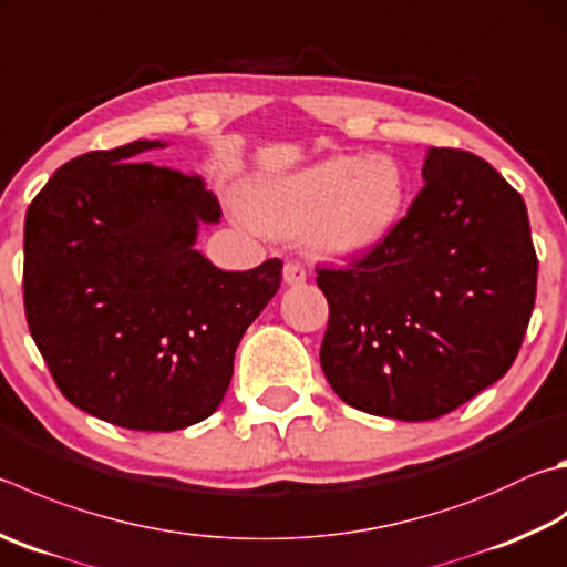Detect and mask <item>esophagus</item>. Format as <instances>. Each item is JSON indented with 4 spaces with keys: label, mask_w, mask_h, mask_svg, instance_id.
<instances>
[{
    "label": "esophagus",
    "mask_w": 567,
    "mask_h": 567,
    "mask_svg": "<svg viewBox=\"0 0 567 567\" xmlns=\"http://www.w3.org/2000/svg\"><path fill=\"white\" fill-rule=\"evenodd\" d=\"M282 277H285L287 285H302L307 277H310V272H307V267L300 265V262H285Z\"/></svg>",
    "instance_id": "esophagus-1"
}]
</instances>
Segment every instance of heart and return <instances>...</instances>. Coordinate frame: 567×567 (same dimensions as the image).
I'll use <instances>...</instances> for the list:
<instances>
[{
    "label": "heart",
    "instance_id": "obj_1",
    "mask_svg": "<svg viewBox=\"0 0 567 567\" xmlns=\"http://www.w3.org/2000/svg\"><path fill=\"white\" fill-rule=\"evenodd\" d=\"M404 198L406 178L396 158L337 156L255 183L245 220L275 238L302 235L319 255L349 257L386 240Z\"/></svg>",
    "mask_w": 567,
    "mask_h": 567
}]
</instances>
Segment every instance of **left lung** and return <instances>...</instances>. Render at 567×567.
I'll use <instances>...</instances> for the list:
<instances>
[{
    "mask_svg": "<svg viewBox=\"0 0 567 567\" xmlns=\"http://www.w3.org/2000/svg\"><path fill=\"white\" fill-rule=\"evenodd\" d=\"M424 188L382 245L317 270L319 349L349 406L429 421L508 372L535 305L538 257L520 193L473 153L429 148Z\"/></svg>",
    "mask_w": 567,
    "mask_h": 567,
    "instance_id": "left-lung-1",
    "label": "left lung"
}]
</instances>
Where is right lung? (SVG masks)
<instances>
[{"label":"right lung","instance_id":"add662e5","mask_svg":"<svg viewBox=\"0 0 567 567\" xmlns=\"http://www.w3.org/2000/svg\"><path fill=\"white\" fill-rule=\"evenodd\" d=\"M133 141L69 161L24 220V312L71 404L133 431L208 419L282 262L218 270L195 250L220 203L198 176L136 161Z\"/></svg>","mask_w":567,"mask_h":567}]
</instances>
